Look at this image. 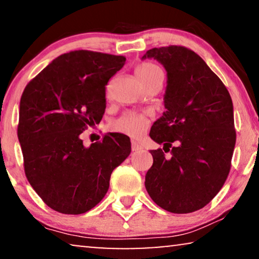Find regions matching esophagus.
<instances>
[{
  "mask_svg": "<svg viewBox=\"0 0 259 259\" xmlns=\"http://www.w3.org/2000/svg\"><path fill=\"white\" fill-rule=\"evenodd\" d=\"M141 149H142V147L137 143V142H135V141L131 142V150L137 151V150H141Z\"/></svg>",
  "mask_w": 259,
  "mask_h": 259,
  "instance_id": "obj_1",
  "label": "esophagus"
}]
</instances>
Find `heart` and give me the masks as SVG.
I'll use <instances>...</instances> for the list:
<instances>
[{
  "mask_svg": "<svg viewBox=\"0 0 259 259\" xmlns=\"http://www.w3.org/2000/svg\"><path fill=\"white\" fill-rule=\"evenodd\" d=\"M162 74L157 65L150 62H143L136 68V75L143 84H147L155 76ZM149 118L142 114H126L114 123V129L118 133L128 135L131 137H138L147 130Z\"/></svg>",
  "mask_w": 259,
  "mask_h": 259,
  "instance_id": "b5f03b06",
  "label": "heart"
}]
</instances>
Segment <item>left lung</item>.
Here are the masks:
<instances>
[{
	"label": "left lung",
	"instance_id": "8db88e82",
	"mask_svg": "<svg viewBox=\"0 0 259 259\" xmlns=\"http://www.w3.org/2000/svg\"><path fill=\"white\" fill-rule=\"evenodd\" d=\"M166 70L164 107L151 140L171 148L150 150L145 189L158 206L189 213L211 202L227 181L236 144L234 105L227 87L203 58L181 46L148 50ZM176 141L178 145L172 147Z\"/></svg>",
	"mask_w": 259,
	"mask_h": 259
}]
</instances>
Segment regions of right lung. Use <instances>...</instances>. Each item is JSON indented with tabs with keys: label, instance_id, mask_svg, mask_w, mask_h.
Masks as SVG:
<instances>
[{
	"label": "right lung",
	"instance_id": "1",
	"mask_svg": "<svg viewBox=\"0 0 259 259\" xmlns=\"http://www.w3.org/2000/svg\"><path fill=\"white\" fill-rule=\"evenodd\" d=\"M124 63V56L75 50L56 57L22 94L17 136L24 172L53 210H92L107 194L112 171L130 155L125 135L107 134L88 148L79 138L101 122L105 85Z\"/></svg>",
	"mask_w": 259,
	"mask_h": 259
}]
</instances>
